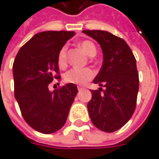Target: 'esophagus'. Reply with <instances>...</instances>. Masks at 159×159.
Returning a JSON list of instances; mask_svg holds the SVG:
<instances>
[{"instance_id":"34e87169","label":"esophagus","mask_w":159,"mask_h":159,"mask_svg":"<svg viewBox=\"0 0 159 159\" xmlns=\"http://www.w3.org/2000/svg\"><path fill=\"white\" fill-rule=\"evenodd\" d=\"M84 88H81V87H78V90L79 91H82V90H84Z\"/></svg>"}]
</instances>
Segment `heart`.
I'll return each mask as SVG.
<instances>
[{
	"label": "heart",
	"instance_id": "obj_1",
	"mask_svg": "<svg viewBox=\"0 0 159 159\" xmlns=\"http://www.w3.org/2000/svg\"><path fill=\"white\" fill-rule=\"evenodd\" d=\"M80 48L89 57H94L96 54V48L93 42L89 40H84L80 44ZM58 65L64 68L67 63V48L64 46L59 50L57 56ZM94 71L89 68H73L64 74V80L68 83L76 85H83L90 80L94 77Z\"/></svg>",
	"mask_w": 159,
	"mask_h": 159
}]
</instances>
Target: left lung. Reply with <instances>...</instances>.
Masks as SVG:
<instances>
[{"label":"left lung","instance_id":"obj_1","mask_svg":"<svg viewBox=\"0 0 159 159\" xmlns=\"http://www.w3.org/2000/svg\"><path fill=\"white\" fill-rule=\"evenodd\" d=\"M82 33L99 43L103 56L101 70L93 80L101 88L91 90L89 117L98 129L112 133L125 125L135 110L139 90L136 60L123 39L102 30Z\"/></svg>","mask_w":159,"mask_h":159}]
</instances>
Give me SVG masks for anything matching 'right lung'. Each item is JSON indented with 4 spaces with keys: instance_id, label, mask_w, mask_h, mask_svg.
Instances as JSON below:
<instances>
[{
    "instance_id": "obj_1",
    "label": "right lung",
    "mask_w": 159,
    "mask_h": 159,
    "mask_svg": "<svg viewBox=\"0 0 159 159\" xmlns=\"http://www.w3.org/2000/svg\"><path fill=\"white\" fill-rule=\"evenodd\" d=\"M74 32L46 31L33 36L22 47L13 64L15 98L28 125L42 134H53L66 122L78 93L75 84L50 91L58 75L57 56Z\"/></svg>"
}]
</instances>
